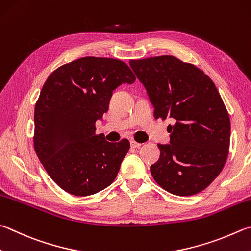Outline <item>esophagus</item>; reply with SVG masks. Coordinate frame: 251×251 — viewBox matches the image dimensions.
<instances>
[{"mask_svg": "<svg viewBox=\"0 0 251 251\" xmlns=\"http://www.w3.org/2000/svg\"><path fill=\"white\" fill-rule=\"evenodd\" d=\"M141 145H143V144L137 143V141H135V140H130V146H131V147H133V148H139Z\"/></svg>", "mask_w": 251, "mask_h": 251, "instance_id": "obj_1", "label": "esophagus"}]
</instances>
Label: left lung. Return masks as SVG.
<instances>
[{"mask_svg": "<svg viewBox=\"0 0 251 251\" xmlns=\"http://www.w3.org/2000/svg\"><path fill=\"white\" fill-rule=\"evenodd\" d=\"M153 105L154 118L175 121L168 126L170 144L150 167L157 183L172 194L189 197L215 180L228 156L230 121L209 76L173 56L130 60Z\"/></svg>", "mask_w": 251, "mask_h": 251, "instance_id": "left-lung-1", "label": "left lung"}]
</instances>
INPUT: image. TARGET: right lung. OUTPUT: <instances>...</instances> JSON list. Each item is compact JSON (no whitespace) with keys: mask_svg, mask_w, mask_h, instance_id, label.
<instances>
[{"mask_svg":"<svg viewBox=\"0 0 251 251\" xmlns=\"http://www.w3.org/2000/svg\"><path fill=\"white\" fill-rule=\"evenodd\" d=\"M135 80L125 62L84 57L59 67L45 82L35 106L34 147L66 192L86 197L115 180L129 141L108 143L95 135V122L107 112L113 91Z\"/></svg>","mask_w":251,"mask_h":251,"instance_id":"1","label":"right lung"}]
</instances>
